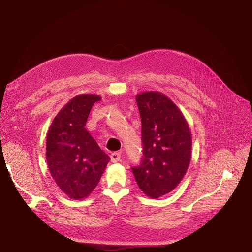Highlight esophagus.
<instances>
[{"instance_id": "1", "label": "esophagus", "mask_w": 252, "mask_h": 252, "mask_svg": "<svg viewBox=\"0 0 252 252\" xmlns=\"http://www.w3.org/2000/svg\"><path fill=\"white\" fill-rule=\"evenodd\" d=\"M121 157H122V155H121V153H119V152H113L110 155V158H111V161L112 162L119 161V160H121Z\"/></svg>"}]
</instances>
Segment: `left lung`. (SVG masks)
Returning a JSON list of instances; mask_svg holds the SVG:
<instances>
[{"instance_id":"left-lung-1","label":"left lung","mask_w":252,"mask_h":252,"mask_svg":"<svg viewBox=\"0 0 252 252\" xmlns=\"http://www.w3.org/2000/svg\"><path fill=\"white\" fill-rule=\"evenodd\" d=\"M142 122L144 158L133 167L139 188L156 199L177 188L192 157L190 126L178 106L157 91L136 96Z\"/></svg>"}]
</instances>
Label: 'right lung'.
<instances>
[{
    "label": "right lung",
    "mask_w": 252,
    "mask_h": 252,
    "mask_svg": "<svg viewBox=\"0 0 252 252\" xmlns=\"http://www.w3.org/2000/svg\"><path fill=\"white\" fill-rule=\"evenodd\" d=\"M100 100L95 94L73 97L48 130L49 171L60 190L74 200H82L94 191L110 160L85 127L93 105Z\"/></svg>",
    "instance_id": "1"
}]
</instances>
